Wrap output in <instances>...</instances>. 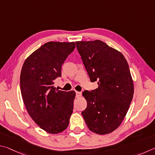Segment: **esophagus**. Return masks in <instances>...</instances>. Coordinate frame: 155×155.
Returning a JSON list of instances; mask_svg holds the SVG:
<instances>
[{"label":"esophagus","mask_w":155,"mask_h":155,"mask_svg":"<svg viewBox=\"0 0 155 155\" xmlns=\"http://www.w3.org/2000/svg\"><path fill=\"white\" fill-rule=\"evenodd\" d=\"M75 94H76V97H81V95H82V93H81L80 92L76 91Z\"/></svg>","instance_id":"34e87169"}]
</instances>
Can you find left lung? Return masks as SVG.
Masks as SVG:
<instances>
[{
    "label": "left lung",
    "mask_w": 155,
    "mask_h": 155,
    "mask_svg": "<svg viewBox=\"0 0 155 155\" xmlns=\"http://www.w3.org/2000/svg\"><path fill=\"white\" fill-rule=\"evenodd\" d=\"M75 43L91 82L99 85L83 92L87 107L82 114L91 131L110 134L120 126L133 99L129 64L120 51L100 40Z\"/></svg>",
    "instance_id": "8db88e82"
}]
</instances>
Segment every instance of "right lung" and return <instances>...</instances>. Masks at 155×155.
<instances>
[{
    "mask_svg": "<svg viewBox=\"0 0 155 155\" xmlns=\"http://www.w3.org/2000/svg\"><path fill=\"white\" fill-rule=\"evenodd\" d=\"M75 48L74 42L45 43L26 58L21 68L20 89L24 105L32 120L49 134H58L69 125L75 93L59 91L54 84Z\"/></svg>",
    "mask_w": 155,
    "mask_h": 155,
    "instance_id": "right-lung-1",
    "label": "right lung"
}]
</instances>
